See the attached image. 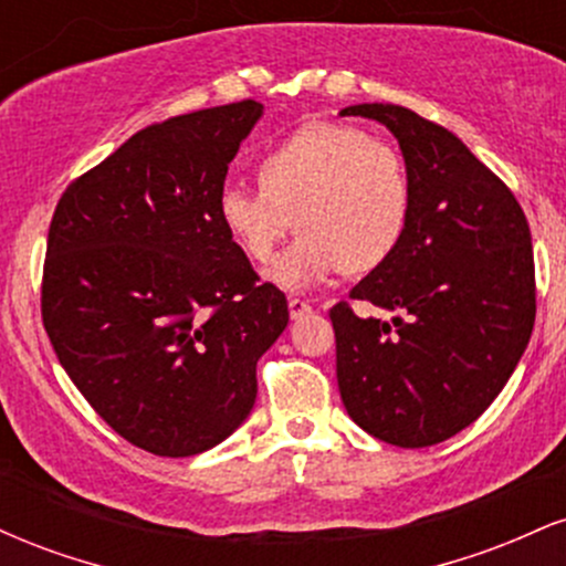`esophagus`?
I'll return each mask as SVG.
<instances>
[{"label": "esophagus", "instance_id": "1", "mask_svg": "<svg viewBox=\"0 0 566 566\" xmlns=\"http://www.w3.org/2000/svg\"><path fill=\"white\" fill-rule=\"evenodd\" d=\"M287 305H290V316H292V319H303L305 314H311V305L305 303V301H301V297H290Z\"/></svg>", "mask_w": 566, "mask_h": 566}]
</instances>
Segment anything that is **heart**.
<instances>
[{
	"label": "heart",
	"mask_w": 566,
	"mask_h": 566,
	"mask_svg": "<svg viewBox=\"0 0 566 566\" xmlns=\"http://www.w3.org/2000/svg\"><path fill=\"white\" fill-rule=\"evenodd\" d=\"M261 188L226 184L218 218L250 261L269 263L292 220L301 237L269 269V282L308 292L394 255L412 212V178L401 151L365 129L311 122L258 159Z\"/></svg>",
	"instance_id": "heart-1"
}]
</instances>
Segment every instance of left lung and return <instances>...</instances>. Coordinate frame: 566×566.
I'll use <instances>...</instances> for the list:
<instances>
[{"mask_svg": "<svg viewBox=\"0 0 566 566\" xmlns=\"http://www.w3.org/2000/svg\"><path fill=\"white\" fill-rule=\"evenodd\" d=\"M399 140L412 212L388 261L329 311L337 388L356 426L396 447H431L503 391L535 327V258L511 188L450 129L394 103H359ZM391 313L392 319L385 316Z\"/></svg>", "mask_w": 566, "mask_h": 566, "instance_id": "8db88e82", "label": "left lung"}]
</instances>
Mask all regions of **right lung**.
I'll use <instances>...</instances> for the list:
<instances>
[{"label": "right lung", "instance_id": "1", "mask_svg": "<svg viewBox=\"0 0 566 566\" xmlns=\"http://www.w3.org/2000/svg\"><path fill=\"white\" fill-rule=\"evenodd\" d=\"M258 101L172 116L76 178L55 207L42 322L90 407L140 450L188 458L231 437L258 359L290 322L218 218Z\"/></svg>", "mask_w": 566, "mask_h": 566}]
</instances>
